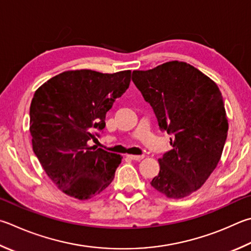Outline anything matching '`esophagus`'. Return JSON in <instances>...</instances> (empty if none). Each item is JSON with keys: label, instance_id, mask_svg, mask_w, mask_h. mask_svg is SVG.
Returning a JSON list of instances; mask_svg holds the SVG:
<instances>
[{"label": "esophagus", "instance_id": "esophagus-1", "mask_svg": "<svg viewBox=\"0 0 251 251\" xmlns=\"http://www.w3.org/2000/svg\"><path fill=\"white\" fill-rule=\"evenodd\" d=\"M144 154H140V156H136V154H128V158H130L131 160L135 161H140L141 159H144Z\"/></svg>", "mask_w": 251, "mask_h": 251}]
</instances>
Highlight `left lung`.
I'll use <instances>...</instances> for the list:
<instances>
[{"label":"left lung","instance_id":"8db88e82","mask_svg":"<svg viewBox=\"0 0 251 251\" xmlns=\"http://www.w3.org/2000/svg\"><path fill=\"white\" fill-rule=\"evenodd\" d=\"M131 80L160 129L172 136V149L159 159L160 171L150 184L168 198H184L201 188L221 159L228 131L221 91L197 68L180 61L135 70Z\"/></svg>","mask_w":251,"mask_h":251}]
</instances>
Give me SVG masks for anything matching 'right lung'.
I'll use <instances>...</instances> for the list:
<instances>
[{"label":"right lung","instance_id":"1","mask_svg":"<svg viewBox=\"0 0 251 251\" xmlns=\"http://www.w3.org/2000/svg\"><path fill=\"white\" fill-rule=\"evenodd\" d=\"M130 74L66 71L34 94L29 108L33 150L50 180L70 197L93 198L114 179L122 157L91 147L89 141L100 137L107 111L128 89Z\"/></svg>","mask_w":251,"mask_h":251}]
</instances>
